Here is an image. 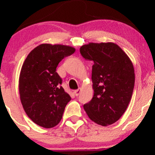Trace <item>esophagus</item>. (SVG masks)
Segmentation results:
<instances>
[{
    "instance_id": "obj_1",
    "label": "esophagus",
    "mask_w": 155,
    "mask_h": 155,
    "mask_svg": "<svg viewBox=\"0 0 155 155\" xmlns=\"http://www.w3.org/2000/svg\"><path fill=\"white\" fill-rule=\"evenodd\" d=\"M81 91V88H78V89L75 90V91H74V94L76 95V96H78V95H79V94H80Z\"/></svg>"
}]
</instances>
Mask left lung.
<instances>
[{
    "instance_id": "left-lung-1",
    "label": "left lung",
    "mask_w": 155,
    "mask_h": 155,
    "mask_svg": "<svg viewBox=\"0 0 155 155\" xmlns=\"http://www.w3.org/2000/svg\"><path fill=\"white\" fill-rule=\"evenodd\" d=\"M86 60L92 61L94 95L84 109L90 120L107 127L123 116L130 102L135 82L132 61L113 42H89L80 48Z\"/></svg>"
}]
</instances>
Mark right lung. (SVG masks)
Masks as SVG:
<instances>
[{
  "label": "right lung",
  "instance_id": "add662e5",
  "mask_svg": "<svg viewBox=\"0 0 155 155\" xmlns=\"http://www.w3.org/2000/svg\"><path fill=\"white\" fill-rule=\"evenodd\" d=\"M75 49L65 45L43 43L31 50L21 67L18 90L27 116L37 125L52 128L61 122L69 94L60 84L58 64Z\"/></svg>",
  "mask_w": 155,
  "mask_h": 155
}]
</instances>
